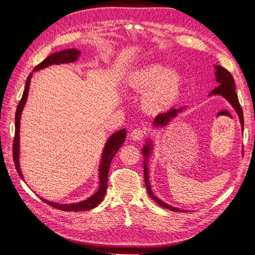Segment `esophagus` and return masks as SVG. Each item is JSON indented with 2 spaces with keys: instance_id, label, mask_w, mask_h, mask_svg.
<instances>
[{
  "instance_id": "obj_1",
  "label": "esophagus",
  "mask_w": 255,
  "mask_h": 255,
  "mask_svg": "<svg viewBox=\"0 0 255 255\" xmlns=\"http://www.w3.org/2000/svg\"><path fill=\"white\" fill-rule=\"evenodd\" d=\"M145 130L141 128H135L132 129L131 132H130V138L132 140H141L143 139V137L145 136Z\"/></svg>"
}]
</instances>
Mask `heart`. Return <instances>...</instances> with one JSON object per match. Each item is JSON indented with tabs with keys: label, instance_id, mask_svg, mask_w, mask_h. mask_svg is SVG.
Wrapping results in <instances>:
<instances>
[{
	"label": "heart",
	"instance_id": "obj_1",
	"mask_svg": "<svg viewBox=\"0 0 255 255\" xmlns=\"http://www.w3.org/2000/svg\"><path fill=\"white\" fill-rule=\"evenodd\" d=\"M182 80L178 72L167 65L154 63L137 72L131 80L136 92L145 93L144 107L147 110H162L173 105L178 99Z\"/></svg>",
	"mask_w": 255,
	"mask_h": 255
}]
</instances>
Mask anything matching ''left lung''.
<instances>
[{"mask_svg":"<svg viewBox=\"0 0 255 255\" xmlns=\"http://www.w3.org/2000/svg\"><path fill=\"white\" fill-rule=\"evenodd\" d=\"M215 76H216V82L218 83V86L216 89H214L213 91L209 93V96H221L223 98H225L226 100L231 103V106L234 108V110L236 111L237 116H239L240 118V123H241V127H242V130H243L244 128V119H243V111H242V108L241 105L239 102V98H237V94L235 92V83H234V79H233V76L230 72L225 68L222 67V66H218V65H215ZM187 109V107H181L178 108V109H175V108H172L171 110H169L167 112H164V114H159L156 116V118L154 119L153 122V128H163V127H166L167 125H169L170 122L172 120L175 119L178 117L179 114L181 112H183V110ZM153 141L150 140V138H148L147 140H146V144L144 145L143 149H141V153H143V156H144V178H145V185H146V189H147V192L149 197L152 198V199L158 204L159 206L164 207V208L166 209H170L172 211H184L183 209H180V208H176V207L173 206H170L167 205L166 202L162 201L159 198H157L156 196L154 195L153 191H152V188H150V184H149V170H148V158L150 156V154H152V150H153Z\"/></svg>","mask_w":255,"mask_h":255,"instance_id":"1","label":"left lung"}]
</instances>
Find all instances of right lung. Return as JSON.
<instances>
[{"label": "right lung", "mask_w": 255, "mask_h": 255, "mask_svg": "<svg viewBox=\"0 0 255 255\" xmlns=\"http://www.w3.org/2000/svg\"><path fill=\"white\" fill-rule=\"evenodd\" d=\"M80 56H81V51L75 48L57 51V53L51 54L45 60H42L39 65L34 67L33 72L42 70V68H46L50 65H59V64L76 62ZM31 77H32V73L28 76L27 81H25V88L22 94V98H21V101L18 105L16 112H15V136H14V141H13V161H14L15 169L18 171L20 178L22 180H23V174L20 169V119H21V115H22L23 108L25 106V102H27V99H28L29 86H30ZM126 135H127L126 129L124 128L114 132L109 138H108L107 143L102 150L100 165H99V187L97 191L94 192L91 197H89L88 199L82 200L80 202H74V204H58V202L49 201L47 199H44V198H41L42 201L46 202L47 205L54 207L56 209H60L64 211H84V210H90V209L96 208L106 196L107 187H108V173H109L110 163L116 155V153L118 152V149L122 147L125 139H126Z\"/></svg>", "instance_id": "obj_1"}]
</instances>
